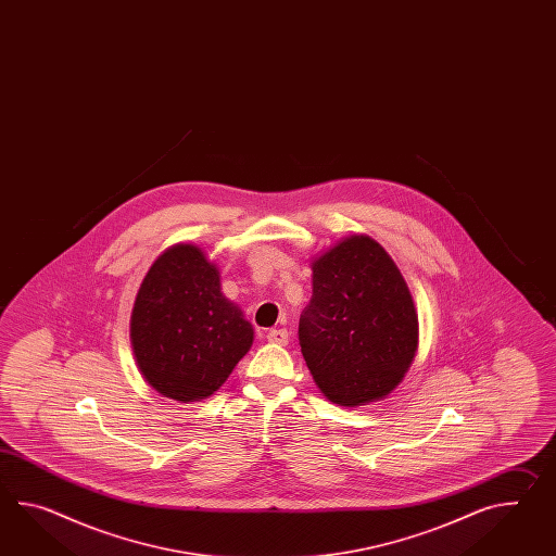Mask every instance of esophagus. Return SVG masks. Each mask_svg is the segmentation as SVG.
<instances>
[{
  "mask_svg": "<svg viewBox=\"0 0 556 556\" xmlns=\"http://www.w3.org/2000/svg\"><path fill=\"white\" fill-rule=\"evenodd\" d=\"M267 339L271 343H277V345H285L289 341V331L287 329H269L267 331Z\"/></svg>",
  "mask_w": 556,
  "mask_h": 556,
  "instance_id": "esophagus-1",
  "label": "esophagus"
}]
</instances>
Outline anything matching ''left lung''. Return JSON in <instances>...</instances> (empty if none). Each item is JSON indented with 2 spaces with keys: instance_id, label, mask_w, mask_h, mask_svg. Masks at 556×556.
I'll use <instances>...</instances> for the list:
<instances>
[{
  "instance_id": "left-lung-1",
  "label": "left lung",
  "mask_w": 556,
  "mask_h": 556,
  "mask_svg": "<svg viewBox=\"0 0 556 556\" xmlns=\"http://www.w3.org/2000/svg\"><path fill=\"white\" fill-rule=\"evenodd\" d=\"M312 271L299 345L317 388L341 406L388 395L418 350V313L402 273L366 235L333 244Z\"/></svg>"
}]
</instances>
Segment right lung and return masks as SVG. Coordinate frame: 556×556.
I'll list each match as a JSON object with an SVG mask.
<instances>
[{
    "instance_id": "1",
    "label": "right lung",
    "mask_w": 556,
    "mask_h": 556,
    "mask_svg": "<svg viewBox=\"0 0 556 556\" xmlns=\"http://www.w3.org/2000/svg\"><path fill=\"white\" fill-rule=\"evenodd\" d=\"M203 249L178 243L152 263L136 293L130 341L140 374L182 404L217 392L253 345V326L220 293Z\"/></svg>"
}]
</instances>
